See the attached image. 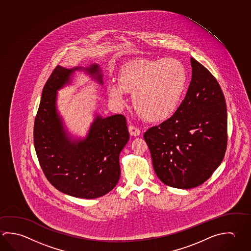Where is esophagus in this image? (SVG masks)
Here are the masks:
<instances>
[{
    "instance_id": "esophagus-1",
    "label": "esophagus",
    "mask_w": 251,
    "mask_h": 251,
    "mask_svg": "<svg viewBox=\"0 0 251 251\" xmlns=\"http://www.w3.org/2000/svg\"><path fill=\"white\" fill-rule=\"evenodd\" d=\"M128 131H129L130 136H139L141 134L140 128L138 127H136L135 125H129V126H128Z\"/></svg>"
}]
</instances>
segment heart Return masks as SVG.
<instances>
[{
	"mask_svg": "<svg viewBox=\"0 0 251 251\" xmlns=\"http://www.w3.org/2000/svg\"><path fill=\"white\" fill-rule=\"evenodd\" d=\"M119 83L111 82L107 92L117 105H124L126 92L145 119L158 122L170 117L180 105L188 85L184 64L176 58L140 59L120 71Z\"/></svg>",
	"mask_w": 251,
	"mask_h": 251,
	"instance_id": "1",
	"label": "heart"
}]
</instances>
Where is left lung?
I'll use <instances>...</instances> for the list:
<instances>
[{"mask_svg":"<svg viewBox=\"0 0 251 251\" xmlns=\"http://www.w3.org/2000/svg\"><path fill=\"white\" fill-rule=\"evenodd\" d=\"M192 78L183 101L172 117L144 134L154 171L177 189L202 184L224 158L227 115L220 85L205 67L191 57Z\"/></svg>","mask_w":251,"mask_h":251,"instance_id":"1","label":"left lung"}]
</instances>
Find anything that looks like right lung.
<instances>
[{"label":"right lung","mask_w":251,"mask_h":251,"mask_svg":"<svg viewBox=\"0 0 251 251\" xmlns=\"http://www.w3.org/2000/svg\"><path fill=\"white\" fill-rule=\"evenodd\" d=\"M78 68H54L45 84L36 115L33 141L46 178L55 189L75 198H97L108 193L119 180V155L129 139L123 115L97 116L88 136L78 143L68 140L56 114V92ZM102 83L98 65L86 69Z\"/></svg>","instance_id":"1"}]
</instances>
